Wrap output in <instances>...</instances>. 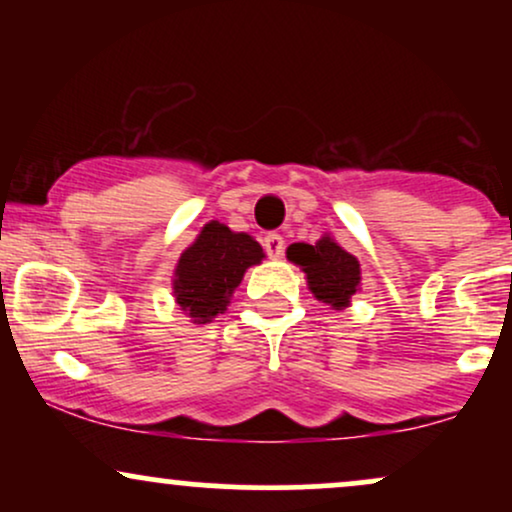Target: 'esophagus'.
Listing matches in <instances>:
<instances>
[{
    "mask_svg": "<svg viewBox=\"0 0 512 512\" xmlns=\"http://www.w3.org/2000/svg\"><path fill=\"white\" fill-rule=\"evenodd\" d=\"M262 245H264V252H267L272 260H279V257L284 255V238H281L279 233H269V236H264Z\"/></svg>",
    "mask_w": 512,
    "mask_h": 512,
    "instance_id": "esophagus-1",
    "label": "esophagus"
}]
</instances>
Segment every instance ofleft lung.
I'll return each instance as SVG.
<instances>
[{
	"label": "left lung",
	"mask_w": 512,
	"mask_h": 512,
	"mask_svg": "<svg viewBox=\"0 0 512 512\" xmlns=\"http://www.w3.org/2000/svg\"><path fill=\"white\" fill-rule=\"evenodd\" d=\"M286 257L303 269L317 301L334 310H344L361 286V264L330 236H322L315 245L293 243Z\"/></svg>",
	"instance_id": "obj_1"
}]
</instances>
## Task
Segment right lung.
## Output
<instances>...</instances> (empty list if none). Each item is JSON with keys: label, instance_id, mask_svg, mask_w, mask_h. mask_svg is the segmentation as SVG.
<instances>
[{"label": "right lung", "instance_id": "1", "mask_svg": "<svg viewBox=\"0 0 512 512\" xmlns=\"http://www.w3.org/2000/svg\"><path fill=\"white\" fill-rule=\"evenodd\" d=\"M262 260L264 252L255 238L209 221L175 267V303L195 325L211 322V317L223 313L231 303L245 269Z\"/></svg>", "mask_w": 512, "mask_h": 512}]
</instances>
